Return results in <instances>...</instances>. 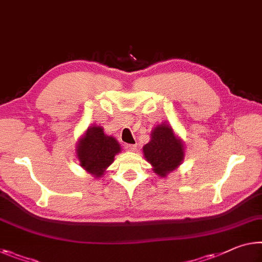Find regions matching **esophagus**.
I'll list each match as a JSON object with an SVG mask.
<instances>
[{
  "mask_svg": "<svg viewBox=\"0 0 262 262\" xmlns=\"http://www.w3.org/2000/svg\"><path fill=\"white\" fill-rule=\"evenodd\" d=\"M123 147H124V149H127V150H129V151H135V150H136V146H135V144L124 143Z\"/></svg>",
  "mask_w": 262,
  "mask_h": 262,
  "instance_id": "1",
  "label": "esophagus"
}]
</instances>
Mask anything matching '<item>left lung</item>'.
<instances>
[{"mask_svg":"<svg viewBox=\"0 0 262 262\" xmlns=\"http://www.w3.org/2000/svg\"><path fill=\"white\" fill-rule=\"evenodd\" d=\"M183 144L168 124H161L151 133L150 142L143 147L147 161L154 167V171L165 177L181 164L184 157Z\"/></svg>","mask_w":262,"mask_h":262,"instance_id":"8db88e82","label":"left lung"}]
</instances>
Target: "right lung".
Here are the masks:
<instances>
[{"mask_svg": "<svg viewBox=\"0 0 262 262\" xmlns=\"http://www.w3.org/2000/svg\"><path fill=\"white\" fill-rule=\"evenodd\" d=\"M120 149L116 140L107 136L101 127H91L79 142L77 152L81 167L95 177H100Z\"/></svg>", "mask_w": 262, "mask_h": 262, "instance_id": "obj_1", "label": "right lung"}]
</instances>
